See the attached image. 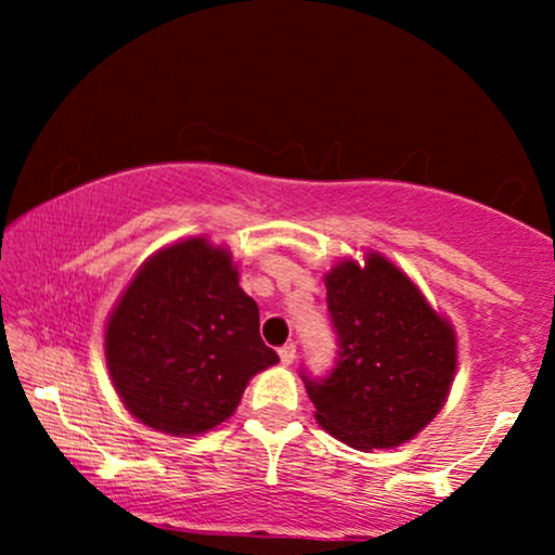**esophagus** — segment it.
<instances>
[{
    "mask_svg": "<svg viewBox=\"0 0 555 555\" xmlns=\"http://www.w3.org/2000/svg\"><path fill=\"white\" fill-rule=\"evenodd\" d=\"M280 361L285 363V366H291V363L295 361V344H285V346H280Z\"/></svg>",
    "mask_w": 555,
    "mask_h": 555,
    "instance_id": "obj_1",
    "label": "esophagus"
}]
</instances>
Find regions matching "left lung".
<instances>
[{"label": "left lung", "instance_id": "left-lung-1", "mask_svg": "<svg viewBox=\"0 0 555 555\" xmlns=\"http://www.w3.org/2000/svg\"><path fill=\"white\" fill-rule=\"evenodd\" d=\"M336 333L328 374L300 369L315 420L356 450H386L435 420L450 391L457 344L404 272L382 255L359 268L340 262L325 278Z\"/></svg>", "mask_w": 555, "mask_h": 555}]
</instances>
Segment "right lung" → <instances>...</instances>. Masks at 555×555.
<instances>
[{"mask_svg":"<svg viewBox=\"0 0 555 555\" xmlns=\"http://www.w3.org/2000/svg\"><path fill=\"white\" fill-rule=\"evenodd\" d=\"M105 361L135 420L166 435H199L237 409L257 371L278 363L260 310L224 249L171 245L139 270L113 310Z\"/></svg>","mask_w":555,"mask_h":555,"instance_id":"add662e5","label":"right lung"}]
</instances>
